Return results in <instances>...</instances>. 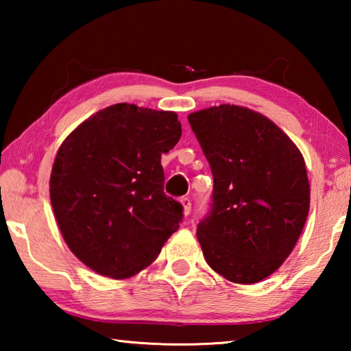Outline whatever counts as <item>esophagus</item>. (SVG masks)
Masks as SVG:
<instances>
[{"label":"esophagus","mask_w":351,"mask_h":351,"mask_svg":"<svg viewBox=\"0 0 351 351\" xmlns=\"http://www.w3.org/2000/svg\"><path fill=\"white\" fill-rule=\"evenodd\" d=\"M180 203L184 207V213H186V215H189L190 210H192V199L187 198V197H184V198L180 199Z\"/></svg>","instance_id":"obj_1"}]
</instances>
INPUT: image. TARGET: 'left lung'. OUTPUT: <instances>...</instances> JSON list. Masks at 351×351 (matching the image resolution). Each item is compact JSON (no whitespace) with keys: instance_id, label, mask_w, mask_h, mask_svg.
Wrapping results in <instances>:
<instances>
[{"instance_id":"left-lung-1","label":"left lung","mask_w":351,"mask_h":351,"mask_svg":"<svg viewBox=\"0 0 351 351\" xmlns=\"http://www.w3.org/2000/svg\"><path fill=\"white\" fill-rule=\"evenodd\" d=\"M187 119L213 176L210 209L197 229L207 265L234 283L263 280L306 221L304 156L274 122L243 106H212Z\"/></svg>"}]
</instances>
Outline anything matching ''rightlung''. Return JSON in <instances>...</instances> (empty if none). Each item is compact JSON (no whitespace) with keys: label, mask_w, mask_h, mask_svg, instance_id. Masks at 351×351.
Returning <instances> with one entry per match:
<instances>
[{"label":"right lung","mask_w":351,"mask_h":351,"mask_svg":"<svg viewBox=\"0 0 351 351\" xmlns=\"http://www.w3.org/2000/svg\"><path fill=\"white\" fill-rule=\"evenodd\" d=\"M173 111L116 104L58 148L51 204L68 247L100 276L127 278L153 263L182 221L164 193L161 154L181 138Z\"/></svg>","instance_id":"add662e5"}]
</instances>
